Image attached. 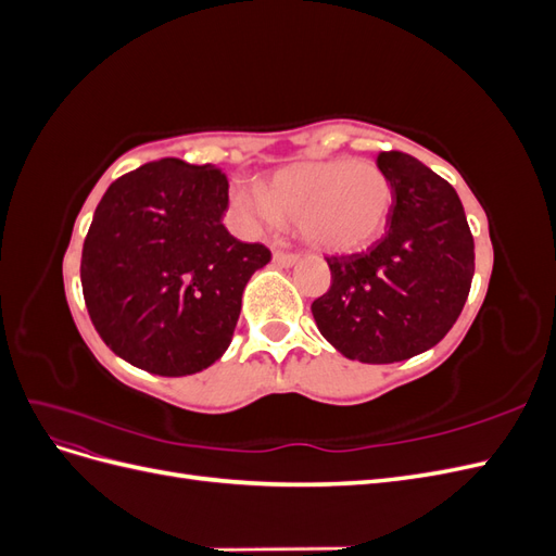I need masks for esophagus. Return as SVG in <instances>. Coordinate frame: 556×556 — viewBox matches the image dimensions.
Masks as SVG:
<instances>
[{"instance_id": "1", "label": "esophagus", "mask_w": 556, "mask_h": 556, "mask_svg": "<svg viewBox=\"0 0 556 556\" xmlns=\"http://www.w3.org/2000/svg\"><path fill=\"white\" fill-rule=\"evenodd\" d=\"M296 260H299V255H294V252H282V250L274 252V264H278V266H292Z\"/></svg>"}]
</instances>
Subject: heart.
I'll return each instance as SVG.
<instances>
[{
    "mask_svg": "<svg viewBox=\"0 0 556 556\" xmlns=\"http://www.w3.org/2000/svg\"><path fill=\"white\" fill-rule=\"evenodd\" d=\"M266 191L233 185L231 201L243 223L255 229L296 223L315 248L327 252L366 245L392 208V185L371 162H301L276 174Z\"/></svg>",
    "mask_w": 556,
    "mask_h": 556,
    "instance_id": "b5f03b06",
    "label": "heart"
}]
</instances>
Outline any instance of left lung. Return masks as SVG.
Listing matches in <instances>:
<instances>
[{"mask_svg":"<svg viewBox=\"0 0 556 556\" xmlns=\"http://www.w3.org/2000/svg\"><path fill=\"white\" fill-rule=\"evenodd\" d=\"M376 162L392 185L387 233L366 252L327 257L331 285L311 311L345 357L390 364L433 348L457 323L476 243L445 178L401 150H382Z\"/></svg>","mask_w":556,"mask_h":556,"instance_id":"left-lung-1","label":"left lung"}]
</instances>
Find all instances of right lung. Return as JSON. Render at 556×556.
<instances>
[{"mask_svg": "<svg viewBox=\"0 0 556 556\" xmlns=\"http://www.w3.org/2000/svg\"><path fill=\"white\" fill-rule=\"evenodd\" d=\"M229 180L213 164L148 162L111 182L83 243L80 285L102 341L155 376L223 357L250 276L271 250L223 225Z\"/></svg>", "mask_w": 556, "mask_h": 556, "instance_id": "right-lung-1", "label": "right lung"}]
</instances>
